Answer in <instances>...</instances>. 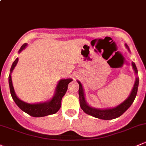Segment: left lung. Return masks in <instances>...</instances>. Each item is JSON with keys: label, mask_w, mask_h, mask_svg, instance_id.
Returning a JSON list of instances; mask_svg holds the SVG:
<instances>
[{"label": "left lung", "mask_w": 146, "mask_h": 146, "mask_svg": "<svg viewBox=\"0 0 146 146\" xmlns=\"http://www.w3.org/2000/svg\"><path fill=\"white\" fill-rule=\"evenodd\" d=\"M126 47H127L129 50V47L127 45H126ZM132 66L134 68L135 73H137L138 70L136 68V65L134 62L132 63ZM139 78H136V81H135L134 86L133 87V90L131 91V94L129 95L128 98L122 103L119 104V106L115 108H110V109H105V110H101V109H96V108H94L90 107L87 104L85 99V95H84V91L82 89V86L80 82H78L79 84V98H80V107L82 110L85 112L87 114L93 116V117L99 118V119H113L115 118H117L122 115L131 106L132 103L134 102L135 98H136V94H137L138 91V87H139Z\"/></svg>", "instance_id": "1"}]
</instances>
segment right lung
I'll use <instances>...</instances> for the list:
<instances>
[{
    "label": "right lung",
    "instance_id": "obj_1",
    "mask_svg": "<svg viewBox=\"0 0 146 146\" xmlns=\"http://www.w3.org/2000/svg\"><path fill=\"white\" fill-rule=\"evenodd\" d=\"M27 44L24 43V45L21 47L19 52L22 51L26 47ZM18 61V58L15 59L12 64L11 68H10V73L9 75V85H10V90L11 96L15 101V104L18 106L19 108L24 112L27 113L29 115L35 117H44V116L49 115H52L56 113L61 108V99L63 96L65 95L66 92L68 89V85L71 81L72 79H65L61 80L58 83L56 88V93H55L54 97L52 99L51 101L46 103H42V104H29L27 103L21 101L20 99H18L17 96H16L14 90L13 86H12V78H11V73L15 68V66L17 65V63Z\"/></svg>",
    "mask_w": 146,
    "mask_h": 146
}]
</instances>
